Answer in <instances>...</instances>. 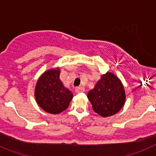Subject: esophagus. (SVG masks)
<instances>
[{
	"instance_id": "obj_1",
	"label": "esophagus",
	"mask_w": 156,
	"mask_h": 156,
	"mask_svg": "<svg viewBox=\"0 0 156 156\" xmlns=\"http://www.w3.org/2000/svg\"><path fill=\"white\" fill-rule=\"evenodd\" d=\"M84 91H85V89L83 88V87H82V86H78V87H76L75 88V92L78 93V94L84 92Z\"/></svg>"
}]
</instances>
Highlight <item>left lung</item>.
I'll use <instances>...</instances> for the list:
<instances>
[{
    "instance_id": "1",
    "label": "left lung",
    "mask_w": 156,
    "mask_h": 156,
    "mask_svg": "<svg viewBox=\"0 0 156 156\" xmlns=\"http://www.w3.org/2000/svg\"><path fill=\"white\" fill-rule=\"evenodd\" d=\"M88 99L98 114L104 117L112 116L125 104L124 86L116 75L108 72L101 76L94 88L89 91Z\"/></svg>"
}]
</instances>
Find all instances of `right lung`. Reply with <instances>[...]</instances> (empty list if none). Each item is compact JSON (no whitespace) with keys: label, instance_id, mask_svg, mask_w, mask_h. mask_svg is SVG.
<instances>
[{"label":"right lung","instance_id":"obj_1","mask_svg":"<svg viewBox=\"0 0 156 156\" xmlns=\"http://www.w3.org/2000/svg\"><path fill=\"white\" fill-rule=\"evenodd\" d=\"M59 74V69L44 72L39 78L35 90L38 105L51 114H58L67 108L73 98V94L60 81Z\"/></svg>","mask_w":156,"mask_h":156}]
</instances>
